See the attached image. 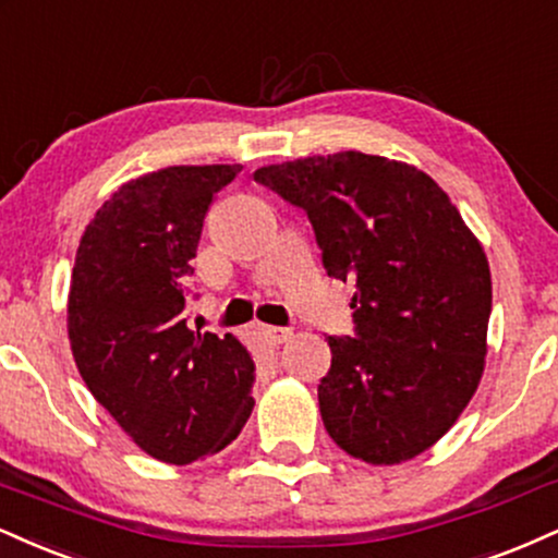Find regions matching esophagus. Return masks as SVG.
Listing matches in <instances>:
<instances>
[{
	"mask_svg": "<svg viewBox=\"0 0 558 558\" xmlns=\"http://www.w3.org/2000/svg\"><path fill=\"white\" fill-rule=\"evenodd\" d=\"M258 337L264 339L266 344L279 347V344L290 342L292 331L290 329H281V326H258Z\"/></svg>",
	"mask_w": 558,
	"mask_h": 558,
	"instance_id": "1",
	"label": "esophagus"
}]
</instances>
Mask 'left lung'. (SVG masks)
I'll return each mask as SVG.
<instances>
[{"label":"left lung","instance_id":"obj_1","mask_svg":"<svg viewBox=\"0 0 558 558\" xmlns=\"http://www.w3.org/2000/svg\"><path fill=\"white\" fill-rule=\"evenodd\" d=\"M300 206L326 274L352 281L355 337H329L318 384L326 430L368 464H399L441 438L486 368L490 268L449 195L386 156L339 150L253 172Z\"/></svg>","mask_w":558,"mask_h":558}]
</instances>
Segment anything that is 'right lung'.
<instances>
[{
    "label": "right lung",
    "instance_id": "right-lung-1",
    "mask_svg": "<svg viewBox=\"0 0 558 558\" xmlns=\"http://www.w3.org/2000/svg\"><path fill=\"white\" fill-rule=\"evenodd\" d=\"M240 163L167 167L124 182L85 227L68 337L85 386L154 460L216 454L253 412V360L238 337L190 331L185 284L208 206Z\"/></svg>",
    "mask_w": 558,
    "mask_h": 558
}]
</instances>
